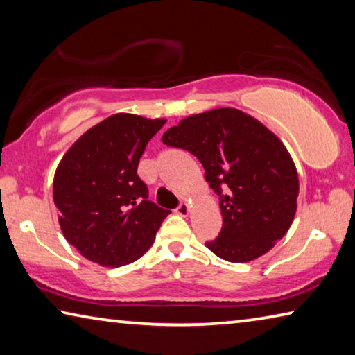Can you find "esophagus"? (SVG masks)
I'll return each mask as SVG.
<instances>
[{"label":"esophagus","instance_id":"1","mask_svg":"<svg viewBox=\"0 0 355 355\" xmlns=\"http://www.w3.org/2000/svg\"><path fill=\"white\" fill-rule=\"evenodd\" d=\"M189 211H191V207L188 205V203H180L177 209H175V213L178 216H183V218H186V216L189 214Z\"/></svg>","mask_w":355,"mask_h":355}]
</instances>
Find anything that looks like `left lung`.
Returning <instances> with one entry per match:
<instances>
[{
    "instance_id": "8db88e82",
    "label": "left lung",
    "mask_w": 355,
    "mask_h": 355,
    "mask_svg": "<svg viewBox=\"0 0 355 355\" xmlns=\"http://www.w3.org/2000/svg\"><path fill=\"white\" fill-rule=\"evenodd\" d=\"M161 141L194 155L219 196L222 230L205 243L214 255L252 261L285 236L297 208V171L261 122L235 107H218L183 119Z\"/></svg>"
}]
</instances>
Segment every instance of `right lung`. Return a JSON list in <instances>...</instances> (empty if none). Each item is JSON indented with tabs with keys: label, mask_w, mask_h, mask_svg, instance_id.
Returning <instances> with one entry per match:
<instances>
[{
	"label": "right lung",
	"mask_w": 355,
	"mask_h": 355,
	"mask_svg": "<svg viewBox=\"0 0 355 355\" xmlns=\"http://www.w3.org/2000/svg\"><path fill=\"white\" fill-rule=\"evenodd\" d=\"M166 119L114 114L87 130L59 163L53 199L59 225L80 254L101 266L136 261L169 209L148 200L137 164Z\"/></svg>",
	"instance_id": "add662e5"
}]
</instances>
